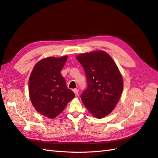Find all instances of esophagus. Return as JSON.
<instances>
[{
	"instance_id": "obj_1",
	"label": "esophagus",
	"mask_w": 158,
	"mask_h": 158,
	"mask_svg": "<svg viewBox=\"0 0 158 158\" xmlns=\"http://www.w3.org/2000/svg\"><path fill=\"white\" fill-rule=\"evenodd\" d=\"M73 91H74L75 96H77L78 95H79V90H78V89H73Z\"/></svg>"
}]
</instances>
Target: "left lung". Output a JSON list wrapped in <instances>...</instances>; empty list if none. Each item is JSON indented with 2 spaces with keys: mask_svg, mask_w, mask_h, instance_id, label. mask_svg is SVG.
I'll use <instances>...</instances> for the list:
<instances>
[{
  "mask_svg": "<svg viewBox=\"0 0 158 158\" xmlns=\"http://www.w3.org/2000/svg\"><path fill=\"white\" fill-rule=\"evenodd\" d=\"M85 71L87 86L81 98L95 117L108 115L118 103L123 89V77L112 57L99 50L76 57Z\"/></svg>",
  "mask_w": 158,
  "mask_h": 158,
  "instance_id": "1",
  "label": "left lung"
}]
</instances>
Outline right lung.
<instances>
[{
	"mask_svg": "<svg viewBox=\"0 0 158 158\" xmlns=\"http://www.w3.org/2000/svg\"><path fill=\"white\" fill-rule=\"evenodd\" d=\"M67 56L48 57L38 62L29 79V93L36 111L49 118H54L75 95L66 85L61 75Z\"/></svg>",
	"mask_w": 158,
	"mask_h": 158,
	"instance_id": "right-lung-1",
	"label": "right lung"
}]
</instances>
